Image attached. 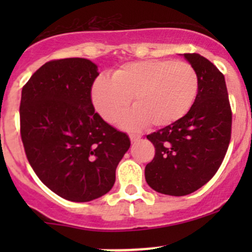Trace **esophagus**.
<instances>
[{
    "mask_svg": "<svg viewBox=\"0 0 252 252\" xmlns=\"http://www.w3.org/2000/svg\"><path fill=\"white\" fill-rule=\"evenodd\" d=\"M129 138H130L131 142H136L139 140V139L141 138V136L139 135V134H130V135H129Z\"/></svg>",
    "mask_w": 252,
    "mask_h": 252,
    "instance_id": "1",
    "label": "esophagus"
}]
</instances>
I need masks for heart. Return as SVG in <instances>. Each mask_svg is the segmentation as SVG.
<instances>
[{
  "mask_svg": "<svg viewBox=\"0 0 252 252\" xmlns=\"http://www.w3.org/2000/svg\"><path fill=\"white\" fill-rule=\"evenodd\" d=\"M199 91L196 70L185 61L147 60L126 63L100 77L91 88L97 113L108 123L133 102L134 110L119 119L123 129L171 126L191 110Z\"/></svg>",
  "mask_w": 252,
  "mask_h": 252,
  "instance_id": "1",
  "label": "heart"
}]
</instances>
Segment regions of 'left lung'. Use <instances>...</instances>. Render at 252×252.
<instances>
[{
  "mask_svg": "<svg viewBox=\"0 0 252 252\" xmlns=\"http://www.w3.org/2000/svg\"><path fill=\"white\" fill-rule=\"evenodd\" d=\"M199 77L191 110L182 119L147 135L156 154L145 179L157 192L184 196L216 174L230 141L232 111L224 75L199 53H184Z\"/></svg>",
  "mask_w": 252,
  "mask_h": 252,
  "instance_id": "obj_1",
  "label": "left lung"
}]
</instances>
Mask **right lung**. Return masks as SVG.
Instances as JSON below:
<instances>
[{
    "label": "right lung",
    "instance_id": "add662e5",
    "mask_svg": "<svg viewBox=\"0 0 252 252\" xmlns=\"http://www.w3.org/2000/svg\"><path fill=\"white\" fill-rule=\"evenodd\" d=\"M97 65L86 58L51 61L22 90L20 135L28 161L58 196L88 202L107 194L130 147L126 133L94 110Z\"/></svg>",
    "mask_w": 252,
    "mask_h": 252
}]
</instances>
